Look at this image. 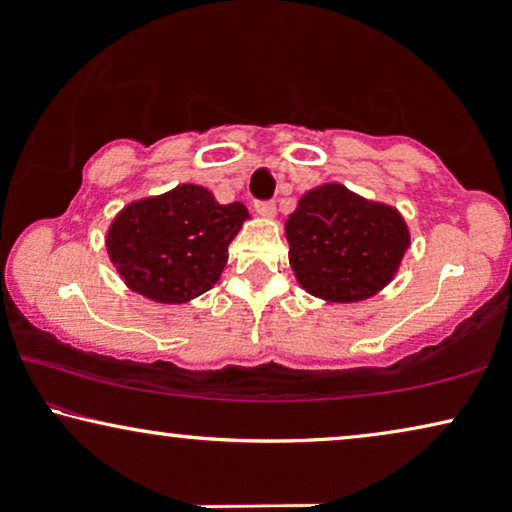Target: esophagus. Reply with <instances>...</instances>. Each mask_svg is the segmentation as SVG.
<instances>
[{
	"label": "esophagus",
	"instance_id": "obj_1",
	"mask_svg": "<svg viewBox=\"0 0 512 512\" xmlns=\"http://www.w3.org/2000/svg\"><path fill=\"white\" fill-rule=\"evenodd\" d=\"M256 212L261 214V216H265V219H272V216H275V202L272 200H265V202H256Z\"/></svg>",
	"mask_w": 512,
	"mask_h": 512
}]
</instances>
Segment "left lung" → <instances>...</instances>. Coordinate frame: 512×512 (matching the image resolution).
Returning <instances> with one entry per match:
<instances>
[{
	"mask_svg": "<svg viewBox=\"0 0 512 512\" xmlns=\"http://www.w3.org/2000/svg\"><path fill=\"white\" fill-rule=\"evenodd\" d=\"M298 284L326 303H359L398 272L410 230L396 207L324 184L298 200L284 226Z\"/></svg>",
	"mask_w": 512,
	"mask_h": 512,
	"instance_id": "1",
	"label": "left lung"
}]
</instances>
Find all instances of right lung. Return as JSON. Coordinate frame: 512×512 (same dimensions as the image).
<instances>
[{"label": "right lung", "mask_w": 512, "mask_h": 512, "mask_svg": "<svg viewBox=\"0 0 512 512\" xmlns=\"http://www.w3.org/2000/svg\"><path fill=\"white\" fill-rule=\"evenodd\" d=\"M247 219L242 202L219 205L205 186L179 184L125 205L107 230V254L128 289L181 305L219 282Z\"/></svg>", "instance_id": "add662e5"}]
</instances>
